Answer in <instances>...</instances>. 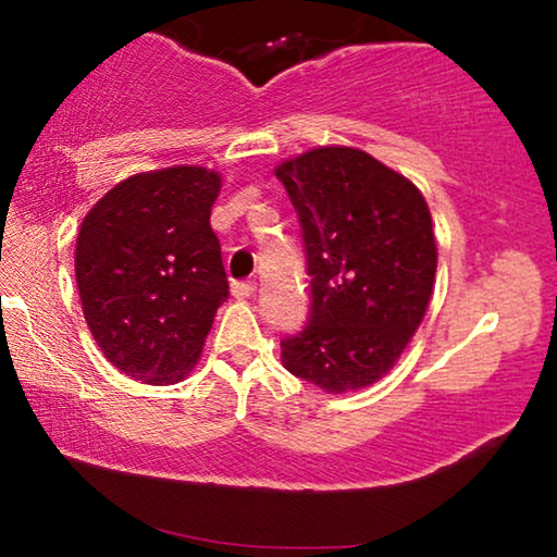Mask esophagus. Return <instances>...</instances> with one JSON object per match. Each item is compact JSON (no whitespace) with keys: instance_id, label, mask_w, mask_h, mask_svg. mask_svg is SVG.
Masks as SVG:
<instances>
[{"instance_id":"34e87169","label":"esophagus","mask_w":557,"mask_h":557,"mask_svg":"<svg viewBox=\"0 0 557 557\" xmlns=\"http://www.w3.org/2000/svg\"><path fill=\"white\" fill-rule=\"evenodd\" d=\"M256 294L253 281H235L233 284V296L235 299H248V296Z\"/></svg>"}]
</instances>
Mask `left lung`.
<instances>
[{
  "label": "left lung",
  "mask_w": 557,
  "mask_h": 557,
  "mask_svg": "<svg viewBox=\"0 0 557 557\" xmlns=\"http://www.w3.org/2000/svg\"><path fill=\"white\" fill-rule=\"evenodd\" d=\"M299 215L309 322L281 339L292 375L326 393L377 383L408 347L433 294L438 250L413 182L352 147H319L276 166Z\"/></svg>",
  "instance_id": "1"
}]
</instances>
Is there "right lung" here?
I'll return each mask as SVG.
<instances>
[{
    "mask_svg": "<svg viewBox=\"0 0 557 557\" xmlns=\"http://www.w3.org/2000/svg\"><path fill=\"white\" fill-rule=\"evenodd\" d=\"M205 166L134 174L98 200L75 246L83 317L113 368L172 385L195 368L227 276L210 227L220 195Z\"/></svg>",
    "mask_w": 557,
    "mask_h": 557,
    "instance_id": "obj_1",
    "label": "right lung"
}]
</instances>
